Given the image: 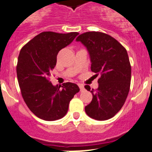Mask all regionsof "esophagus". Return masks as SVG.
I'll list each match as a JSON object with an SVG mask.
<instances>
[{
    "label": "esophagus",
    "mask_w": 152,
    "mask_h": 152,
    "mask_svg": "<svg viewBox=\"0 0 152 152\" xmlns=\"http://www.w3.org/2000/svg\"><path fill=\"white\" fill-rule=\"evenodd\" d=\"M78 86H79V88H80V91H84V85H83L82 84H78Z\"/></svg>",
    "instance_id": "34e87169"
}]
</instances>
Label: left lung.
Wrapping results in <instances>:
<instances>
[{
	"label": "left lung",
	"instance_id": "obj_1",
	"mask_svg": "<svg viewBox=\"0 0 152 152\" xmlns=\"http://www.w3.org/2000/svg\"><path fill=\"white\" fill-rule=\"evenodd\" d=\"M76 41L88 49L94 76L100 75L96 91L85 86L93 94L86 113L100 121L110 119L121 110L129 91L131 65L127 51L112 36L100 32L80 34Z\"/></svg>",
	"mask_w": 152,
	"mask_h": 152
}]
</instances>
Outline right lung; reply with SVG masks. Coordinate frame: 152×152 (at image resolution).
<instances>
[{
	"label": "right lung",
	"instance_id": "obj_1",
	"mask_svg": "<svg viewBox=\"0 0 152 152\" xmlns=\"http://www.w3.org/2000/svg\"><path fill=\"white\" fill-rule=\"evenodd\" d=\"M78 34L43 32L20 52L17 75L22 96L31 112L43 120L53 121L65 116L70 101L80 91L77 84L71 82L64 83L60 90L49 79L58 52Z\"/></svg>",
	"mask_w": 152,
	"mask_h": 152
}]
</instances>
